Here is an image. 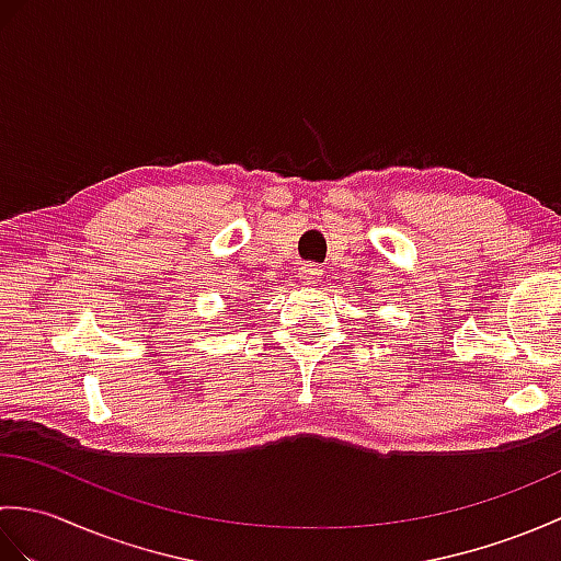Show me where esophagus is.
Returning a JSON list of instances; mask_svg holds the SVG:
<instances>
[{
    "mask_svg": "<svg viewBox=\"0 0 561 561\" xmlns=\"http://www.w3.org/2000/svg\"><path fill=\"white\" fill-rule=\"evenodd\" d=\"M299 277H301V282H306V284H318L320 277H323V270H320L318 265H301Z\"/></svg>",
    "mask_w": 561,
    "mask_h": 561,
    "instance_id": "obj_1",
    "label": "esophagus"
}]
</instances>
